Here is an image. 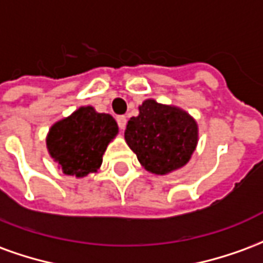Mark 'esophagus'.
<instances>
[{
	"instance_id": "1",
	"label": "esophagus",
	"mask_w": 263,
	"mask_h": 263,
	"mask_svg": "<svg viewBox=\"0 0 263 263\" xmlns=\"http://www.w3.org/2000/svg\"><path fill=\"white\" fill-rule=\"evenodd\" d=\"M117 122H118V126H120L121 131H124L126 126V117L125 115H120V117H117Z\"/></svg>"
}]
</instances>
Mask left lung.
I'll return each mask as SVG.
<instances>
[{"mask_svg":"<svg viewBox=\"0 0 263 263\" xmlns=\"http://www.w3.org/2000/svg\"><path fill=\"white\" fill-rule=\"evenodd\" d=\"M138 109L124 137L145 171L165 176L187 165L198 143L197 121L180 107L154 98L145 100Z\"/></svg>","mask_w":263,"mask_h":263,"instance_id":"1","label":"left lung"}]
</instances>
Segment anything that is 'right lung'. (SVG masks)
Returning <instances> with one entry per match:
<instances>
[{
  "label": "right lung",
  "mask_w": 263,
  "mask_h": 263,
  "mask_svg": "<svg viewBox=\"0 0 263 263\" xmlns=\"http://www.w3.org/2000/svg\"><path fill=\"white\" fill-rule=\"evenodd\" d=\"M117 135L111 115L83 105L49 128L46 148L65 175L83 179L101 167L104 152Z\"/></svg>",
  "instance_id": "obj_1"
}]
</instances>
